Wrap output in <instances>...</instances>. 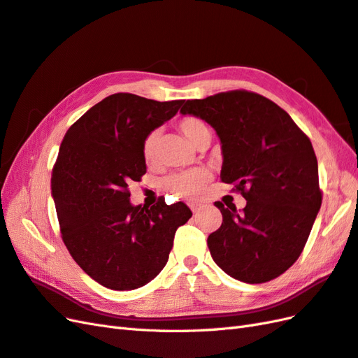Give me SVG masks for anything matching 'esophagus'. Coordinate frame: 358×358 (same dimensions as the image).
<instances>
[{
    "label": "esophagus",
    "mask_w": 358,
    "mask_h": 358,
    "mask_svg": "<svg viewBox=\"0 0 358 358\" xmlns=\"http://www.w3.org/2000/svg\"><path fill=\"white\" fill-rule=\"evenodd\" d=\"M189 207H190V210L193 213H198L201 210V207H202V203L201 202H189Z\"/></svg>",
    "instance_id": "obj_1"
}]
</instances>
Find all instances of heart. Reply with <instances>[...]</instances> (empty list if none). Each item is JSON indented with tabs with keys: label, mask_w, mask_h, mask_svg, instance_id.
I'll return each instance as SVG.
<instances>
[{
	"label": "heart",
	"mask_w": 358,
	"mask_h": 358,
	"mask_svg": "<svg viewBox=\"0 0 358 358\" xmlns=\"http://www.w3.org/2000/svg\"><path fill=\"white\" fill-rule=\"evenodd\" d=\"M178 129L185 138L190 142L193 147H199L203 139L210 138V130L206 122L198 117H185L178 122ZM157 131H151L145 138L142 152L147 163H152L156 159V145H157ZM211 180L210 172L207 169H193L187 172L176 173L166 180V189L178 198L192 199L199 196Z\"/></svg>",
	"instance_id": "1"
}]
</instances>
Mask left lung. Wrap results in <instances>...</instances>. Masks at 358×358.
Segmentation results:
<instances>
[{
  "label": "left lung",
  "instance_id": "obj_1",
  "mask_svg": "<svg viewBox=\"0 0 358 358\" xmlns=\"http://www.w3.org/2000/svg\"><path fill=\"white\" fill-rule=\"evenodd\" d=\"M180 114L216 130L220 178L248 201L241 213L216 202L223 222L207 240L214 262L246 283L278 278L299 259L321 208L309 138L274 101L244 90L187 100Z\"/></svg>",
  "mask_w": 358,
  "mask_h": 358
}]
</instances>
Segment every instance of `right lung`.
Returning a JSON list of instances; mask_svg holds the SVG:
<instances>
[{
  "label": "right lung",
  "instance_id": "add662e5",
  "mask_svg": "<svg viewBox=\"0 0 358 358\" xmlns=\"http://www.w3.org/2000/svg\"><path fill=\"white\" fill-rule=\"evenodd\" d=\"M185 100L112 94L80 117L61 142L50 178L63 241L91 279L114 291L144 287L165 267L173 236L190 217L182 202H130L147 172L145 138Z\"/></svg>",
  "mask_w": 358,
  "mask_h": 358
}]
</instances>
